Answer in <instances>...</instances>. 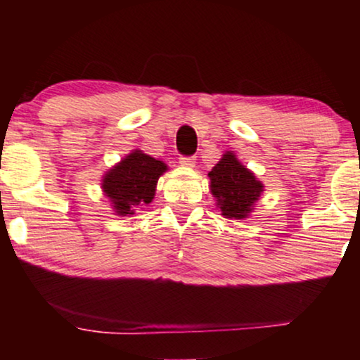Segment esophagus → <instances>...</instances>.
I'll list each match as a JSON object with an SVG mask.
<instances>
[{"instance_id": "34e87169", "label": "esophagus", "mask_w": 360, "mask_h": 360, "mask_svg": "<svg viewBox=\"0 0 360 360\" xmlns=\"http://www.w3.org/2000/svg\"><path fill=\"white\" fill-rule=\"evenodd\" d=\"M196 164L195 157H180V165L186 167V169H193Z\"/></svg>"}]
</instances>
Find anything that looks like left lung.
I'll return each instance as SVG.
<instances>
[{
    "label": "left lung",
    "instance_id": "obj_1",
    "mask_svg": "<svg viewBox=\"0 0 360 360\" xmlns=\"http://www.w3.org/2000/svg\"><path fill=\"white\" fill-rule=\"evenodd\" d=\"M208 176L210 191L221 214L228 219L249 218L264 193V184L254 172L240 164L234 152L226 150Z\"/></svg>",
    "mask_w": 360,
    "mask_h": 360
}]
</instances>
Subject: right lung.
<instances>
[{
    "mask_svg": "<svg viewBox=\"0 0 360 360\" xmlns=\"http://www.w3.org/2000/svg\"><path fill=\"white\" fill-rule=\"evenodd\" d=\"M169 170L165 162L134 149L105 172L103 195L110 200L116 216H134L137 208L152 203L157 181Z\"/></svg>",
    "mask_w": 360,
    "mask_h": 360,
    "instance_id": "add662e5",
    "label": "right lung"
}]
</instances>
